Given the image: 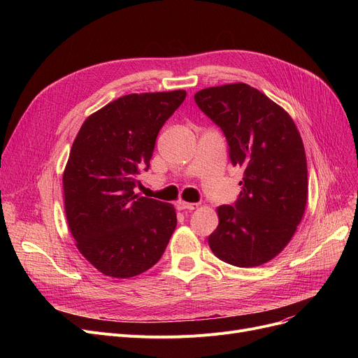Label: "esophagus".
Returning <instances> with one entry per match:
<instances>
[{"mask_svg": "<svg viewBox=\"0 0 358 358\" xmlns=\"http://www.w3.org/2000/svg\"><path fill=\"white\" fill-rule=\"evenodd\" d=\"M177 209L178 210H196L199 209V203H189L184 200H178L177 201Z\"/></svg>", "mask_w": 358, "mask_h": 358, "instance_id": "1", "label": "esophagus"}]
</instances>
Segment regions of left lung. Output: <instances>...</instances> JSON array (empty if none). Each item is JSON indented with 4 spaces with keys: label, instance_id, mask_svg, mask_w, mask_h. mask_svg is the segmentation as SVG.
Returning <instances> with one entry per match:
<instances>
[{
    "label": "left lung",
    "instance_id": "8db88e82",
    "mask_svg": "<svg viewBox=\"0 0 358 358\" xmlns=\"http://www.w3.org/2000/svg\"><path fill=\"white\" fill-rule=\"evenodd\" d=\"M199 108L227 136L234 165L243 168L234 206H219L212 252L231 266L266 264L286 248L308 201L305 146L289 113L257 88L209 87L194 94Z\"/></svg>",
    "mask_w": 358,
    "mask_h": 358
}]
</instances>
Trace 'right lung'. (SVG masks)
Returning <instances> with one entry per match:
<instances>
[{
    "label": "right lung",
    "mask_w": 358,
    "mask_h": 358,
    "mask_svg": "<svg viewBox=\"0 0 358 358\" xmlns=\"http://www.w3.org/2000/svg\"><path fill=\"white\" fill-rule=\"evenodd\" d=\"M184 90L127 94L92 113L64 171L65 215L75 245L100 273L129 278L155 266L177 227L173 204L136 194L159 129Z\"/></svg>",
    "instance_id": "add662e5"
}]
</instances>
